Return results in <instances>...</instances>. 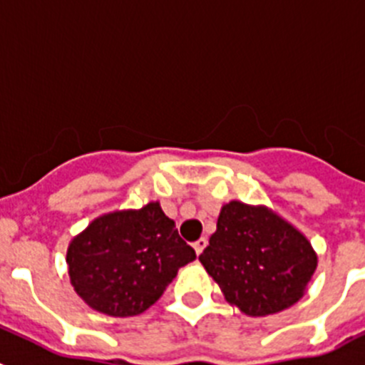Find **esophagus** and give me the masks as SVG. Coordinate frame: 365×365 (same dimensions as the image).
Listing matches in <instances>:
<instances>
[{"mask_svg":"<svg viewBox=\"0 0 365 365\" xmlns=\"http://www.w3.org/2000/svg\"><path fill=\"white\" fill-rule=\"evenodd\" d=\"M206 245H208V240L206 237H201V240H197L195 243H193V250H195V254H202V250L206 248Z\"/></svg>","mask_w":365,"mask_h":365,"instance_id":"obj_1","label":"esophagus"}]
</instances>
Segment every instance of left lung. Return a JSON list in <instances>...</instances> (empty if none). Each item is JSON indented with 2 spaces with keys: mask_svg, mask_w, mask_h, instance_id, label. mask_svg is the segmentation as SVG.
Wrapping results in <instances>:
<instances>
[{
  "mask_svg": "<svg viewBox=\"0 0 365 365\" xmlns=\"http://www.w3.org/2000/svg\"><path fill=\"white\" fill-rule=\"evenodd\" d=\"M227 302L248 316L291 307L316 270V254L302 232L265 206L232 201L199 256Z\"/></svg>",
  "mask_w": 365,
  "mask_h": 365,
  "instance_id": "1",
  "label": "left lung"
}]
</instances>
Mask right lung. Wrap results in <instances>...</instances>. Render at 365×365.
Here are the masks:
<instances>
[{
    "instance_id": "add662e5",
    "label": "right lung",
    "mask_w": 365,
    "mask_h": 365,
    "mask_svg": "<svg viewBox=\"0 0 365 365\" xmlns=\"http://www.w3.org/2000/svg\"><path fill=\"white\" fill-rule=\"evenodd\" d=\"M193 259L195 250L159 202L95 219L67 250L76 294L95 311L122 318L153 305Z\"/></svg>"
}]
</instances>
